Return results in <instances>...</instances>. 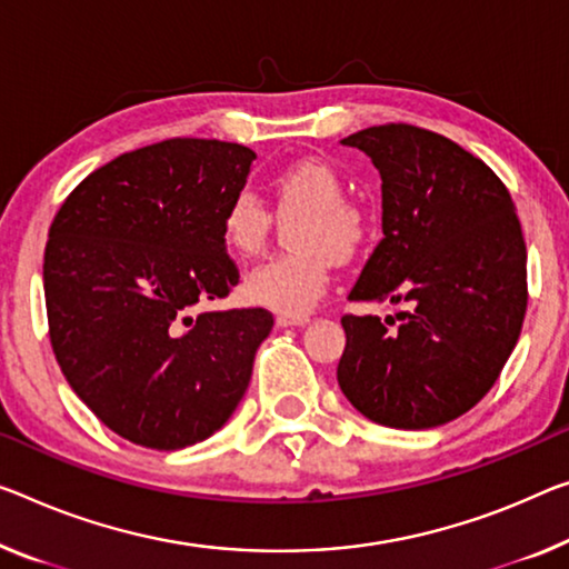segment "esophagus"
Returning a JSON list of instances; mask_svg holds the SVG:
<instances>
[{
    "mask_svg": "<svg viewBox=\"0 0 569 569\" xmlns=\"http://www.w3.org/2000/svg\"><path fill=\"white\" fill-rule=\"evenodd\" d=\"M308 320H310L308 315H282V312L277 315V326H279V328H290V326H305V322H308Z\"/></svg>",
    "mask_w": 569,
    "mask_h": 569,
    "instance_id": "obj_1",
    "label": "esophagus"
}]
</instances>
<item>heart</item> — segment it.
Listing matches in <instances>:
<instances>
[{"label": "heart", "instance_id": "1", "mask_svg": "<svg viewBox=\"0 0 569 569\" xmlns=\"http://www.w3.org/2000/svg\"><path fill=\"white\" fill-rule=\"evenodd\" d=\"M277 213H302L292 226L297 251L261 261L243 282L251 302L282 315H305L320 302L336 257H351L366 236V213L346 198V178L322 157H300L269 180ZM272 231V213L254 193H236L223 208L218 236L236 259L257 257Z\"/></svg>", "mask_w": 569, "mask_h": 569}]
</instances>
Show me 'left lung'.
<instances>
[{
    "label": "left lung",
    "mask_w": 569,
    "mask_h": 569,
    "mask_svg": "<svg viewBox=\"0 0 569 569\" xmlns=\"http://www.w3.org/2000/svg\"><path fill=\"white\" fill-rule=\"evenodd\" d=\"M343 144L381 174L383 229L348 297L409 310L397 328L340 318L338 383L376 425H445L488 395L521 333L527 243L513 200L483 160L430 129L379 124Z\"/></svg>",
    "instance_id": "8db88e82"
}]
</instances>
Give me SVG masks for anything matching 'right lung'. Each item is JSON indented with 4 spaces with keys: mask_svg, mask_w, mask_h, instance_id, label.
<instances>
[{
    "mask_svg": "<svg viewBox=\"0 0 569 569\" xmlns=\"http://www.w3.org/2000/svg\"><path fill=\"white\" fill-rule=\"evenodd\" d=\"M254 160L236 142L164 139L93 170L52 218L42 264L52 353L129 442L206 440L249 387L272 312L203 305L239 284L218 226Z\"/></svg>",
    "mask_w": 569,
    "mask_h": 569,
    "instance_id": "obj_1",
    "label": "right lung"
}]
</instances>
